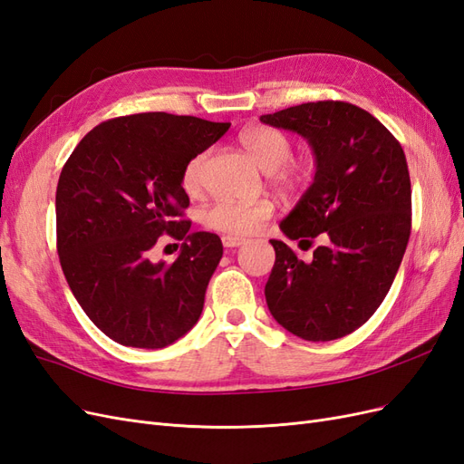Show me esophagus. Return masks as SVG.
I'll return each mask as SVG.
<instances>
[{
  "label": "esophagus",
  "mask_w": 464,
  "mask_h": 464,
  "mask_svg": "<svg viewBox=\"0 0 464 464\" xmlns=\"http://www.w3.org/2000/svg\"><path fill=\"white\" fill-rule=\"evenodd\" d=\"M244 244V237L240 236H222V246L224 247H237Z\"/></svg>",
  "instance_id": "obj_1"
}]
</instances>
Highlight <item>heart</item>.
<instances>
[{
  "instance_id": "heart-1",
  "label": "heart",
  "mask_w": 464,
  "mask_h": 464,
  "mask_svg": "<svg viewBox=\"0 0 464 464\" xmlns=\"http://www.w3.org/2000/svg\"><path fill=\"white\" fill-rule=\"evenodd\" d=\"M240 145L249 154L261 170L269 172L273 184L278 188L296 191L305 188L312 181L314 164L305 159L294 160L292 141L288 135L280 130L271 128V125H249L240 133ZM208 160V152H199L184 166L181 172V186L188 193H198L203 188L205 181V166ZM273 203L269 199L242 203V201H228L222 199L215 205H210L203 222L205 227L217 232L242 236L257 230L261 224L273 215Z\"/></svg>"
}]
</instances>
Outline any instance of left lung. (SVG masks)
<instances>
[{"label":"left lung","instance_id":"left-lung-1","mask_svg":"<svg viewBox=\"0 0 464 464\" xmlns=\"http://www.w3.org/2000/svg\"><path fill=\"white\" fill-rule=\"evenodd\" d=\"M300 133L315 154L314 184L280 222L290 240L325 246L302 261L271 240L265 285L273 317L304 341L341 339L366 323L395 280L412 228V191L401 143L370 111L317 101L261 116Z\"/></svg>","mask_w":464,"mask_h":464}]
</instances>
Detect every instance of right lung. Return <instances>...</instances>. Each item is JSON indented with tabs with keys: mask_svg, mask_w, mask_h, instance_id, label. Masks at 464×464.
Instances as JSON below:
<instances>
[{
	"mask_svg": "<svg viewBox=\"0 0 464 464\" xmlns=\"http://www.w3.org/2000/svg\"><path fill=\"white\" fill-rule=\"evenodd\" d=\"M228 128L166 111L121 116L96 125L63 164L62 271L82 312L118 344L164 348L198 323L222 242L181 220L189 207L181 172ZM162 233L185 240L174 264L150 261Z\"/></svg>",
	"mask_w": 464,
	"mask_h": 464,
	"instance_id": "1",
	"label": "right lung"
}]
</instances>
